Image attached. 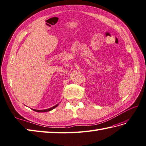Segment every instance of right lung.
Returning a JSON list of instances; mask_svg holds the SVG:
<instances>
[{
    "label": "right lung",
    "instance_id": "add662e5",
    "mask_svg": "<svg viewBox=\"0 0 146 146\" xmlns=\"http://www.w3.org/2000/svg\"><path fill=\"white\" fill-rule=\"evenodd\" d=\"M58 106V104H56V105H55V106H53L52 108H48V109L43 110H33V109H32V110H33V111H35L36 112H38V113H44V112H48V111H50L51 110H52L54 109V108H55L56 107H57Z\"/></svg>",
    "mask_w": 146,
    "mask_h": 146
}]
</instances>
